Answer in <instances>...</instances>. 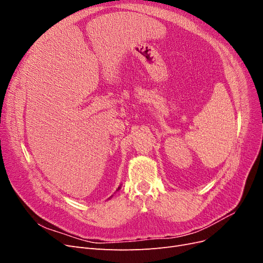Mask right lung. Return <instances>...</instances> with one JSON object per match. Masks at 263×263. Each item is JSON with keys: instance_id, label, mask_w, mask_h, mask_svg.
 Returning a JSON list of instances; mask_svg holds the SVG:
<instances>
[{"instance_id": "1", "label": "right lung", "mask_w": 263, "mask_h": 263, "mask_svg": "<svg viewBox=\"0 0 263 263\" xmlns=\"http://www.w3.org/2000/svg\"><path fill=\"white\" fill-rule=\"evenodd\" d=\"M119 190H121V185H119V186H118V189H117L116 191H119ZM112 196H113V195H112ZM112 196H110V197H112ZM110 197H108V200H109V198H110Z\"/></svg>"}]
</instances>
